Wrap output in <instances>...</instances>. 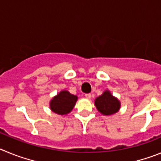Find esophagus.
<instances>
[{
  "label": "esophagus",
  "instance_id": "1",
  "mask_svg": "<svg viewBox=\"0 0 161 161\" xmlns=\"http://www.w3.org/2000/svg\"><path fill=\"white\" fill-rule=\"evenodd\" d=\"M85 97L87 98V99H90V98H91V94H90V93H86V94H85Z\"/></svg>",
  "mask_w": 161,
  "mask_h": 161
}]
</instances>
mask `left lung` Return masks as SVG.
<instances>
[{"label": "left lung", "mask_w": 161, "mask_h": 161, "mask_svg": "<svg viewBox=\"0 0 161 161\" xmlns=\"http://www.w3.org/2000/svg\"><path fill=\"white\" fill-rule=\"evenodd\" d=\"M95 106L103 115H112L120 109V102L114 97L109 90H106L101 96L95 99Z\"/></svg>", "instance_id": "1"}]
</instances>
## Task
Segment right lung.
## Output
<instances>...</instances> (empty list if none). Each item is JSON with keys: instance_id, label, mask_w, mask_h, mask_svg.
<instances>
[{"instance_id": "obj_1", "label": "right lung", "mask_w": 161, "mask_h": 161, "mask_svg": "<svg viewBox=\"0 0 161 161\" xmlns=\"http://www.w3.org/2000/svg\"><path fill=\"white\" fill-rule=\"evenodd\" d=\"M77 97L71 94L68 91L62 90L50 102V108L58 114L64 115L70 113L76 105Z\"/></svg>"}]
</instances>
